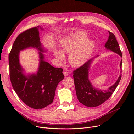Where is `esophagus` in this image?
<instances>
[{
	"label": "esophagus",
	"mask_w": 134,
	"mask_h": 134,
	"mask_svg": "<svg viewBox=\"0 0 134 134\" xmlns=\"http://www.w3.org/2000/svg\"><path fill=\"white\" fill-rule=\"evenodd\" d=\"M64 74L65 76H68L69 75V72H68L66 71H64Z\"/></svg>",
	"instance_id": "esophagus-1"
}]
</instances>
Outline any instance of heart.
Wrapping results in <instances>:
<instances>
[{
  "label": "heart",
  "mask_w": 134,
  "mask_h": 134,
  "mask_svg": "<svg viewBox=\"0 0 134 134\" xmlns=\"http://www.w3.org/2000/svg\"><path fill=\"white\" fill-rule=\"evenodd\" d=\"M87 35L83 32H76L65 38L60 43L61 49L64 52L69 53V61L73 66H79L86 63L94 48V43L86 40ZM55 55L59 61L64 59L62 51L57 50Z\"/></svg>",
  "instance_id": "b5f03b06"
}]
</instances>
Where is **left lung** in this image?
<instances>
[{
    "label": "left lung",
    "mask_w": 134,
    "mask_h": 134,
    "mask_svg": "<svg viewBox=\"0 0 134 134\" xmlns=\"http://www.w3.org/2000/svg\"><path fill=\"white\" fill-rule=\"evenodd\" d=\"M108 32L109 37L105 47L122 56V52L115 36L111 32ZM91 62L92 60H89L82 66L75 70L72 74L76 94L79 102L87 107H97L106 101L114 92L121 80V74L116 83L107 91L97 90L93 87L88 79V70ZM121 66L122 60L120 63L121 68Z\"/></svg>",
    "instance_id": "1"
}]
</instances>
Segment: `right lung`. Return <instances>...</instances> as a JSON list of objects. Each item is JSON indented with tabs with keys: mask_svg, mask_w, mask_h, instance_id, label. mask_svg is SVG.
Instances as JSON below:
<instances>
[{
	"mask_svg": "<svg viewBox=\"0 0 134 134\" xmlns=\"http://www.w3.org/2000/svg\"><path fill=\"white\" fill-rule=\"evenodd\" d=\"M39 26L20 34L14 41L9 55V76L14 91L23 102L34 109H41L52 103L56 87L64 76L62 68H55L44 61L40 54V65L36 74L26 76L19 63V51L30 47L43 52L39 37Z\"/></svg>",
	"mask_w": 134,
	"mask_h": 134,
	"instance_id": "add662e5",
	"label": "right lung"
}]
</instances>
